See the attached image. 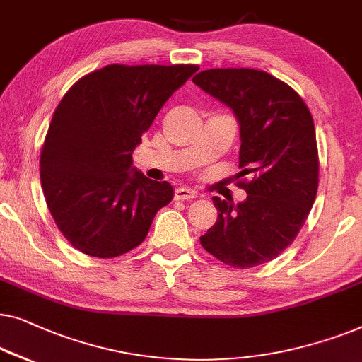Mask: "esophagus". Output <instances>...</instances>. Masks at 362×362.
<instances>
[{
    "instance_id": "34e87169",
    "label": "esophagus",
    "mask_w": 362,
    "mask_h": 362,
    "mask_svg": "<svg viewBox=\"0 0 362 362\" xmlns=\"http://www.w3.org/2000/svg\"><path fill=\"white\" fill-rule=\"evenodd\" d=\"M192 198H197V192L192 188L179 187L175 190V200H192Z\"/></svg>"
}]
</instances>
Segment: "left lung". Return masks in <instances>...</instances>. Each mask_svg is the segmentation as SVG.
<instances>
[{
    "instance_id": "1",
    "label": "left lung",
    "mask_w": 362,
    "mask_h": 362,
    "mask_svg": "<svg viewBox=\"0 0 362 362\" xmlns=\"http://www.w3.org/2000/svg\"><path fill=\"white\" fill-rule=\"evenodd\" d=\"M193 83L233 110L244 202L213 197L218 220L200 238L221 262L249 269L272 261L297 236L318 188L315 124L297 91L267 72L211 69Z\"/></svg>"
}]
</instances>
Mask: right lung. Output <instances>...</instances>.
<instances>
[{"label":"right lung","instance_id":"add662e5","mask_svg":"<svg viewBox=\"0 0 362 362\" xmlns=\"http://www.w3.org/2000/svg\"><path fill=\"white\" fill-rule=\"evenodd\" d=\"M197 65H106L64 95L40 152L50 215L75 249L118 257L144 241L174 188L132 167V152Z\"/></svg>","mask_w":362,"mask_h":362}]
</instances>
